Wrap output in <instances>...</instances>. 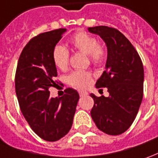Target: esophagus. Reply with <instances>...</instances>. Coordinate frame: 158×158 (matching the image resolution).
<instances>
[{
	"mask_svg": "<svg viewBox=\"0 0 158 158\" xmlns=\"http://www.w3.org/2000/svg\"><path fill=\"white\" fill-rule=\"evenodd\" d=\"M78 93H79V95H80L81 97H83V96H85V95H88V94H89L88 92L83 91V90H78Z\"/></svg>",
	"mask_w": 158,
	"mask_h": 158,
	"instance_id": "34e87169",
	"label": "esophagus"
}]
</instances>
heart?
Listing matches in <instances>:
<instances>
[{
	"label": "heart",
	"instance_id": "b5f03b06",
	"mask_svg": "<svg viewBox=\"0 0 158 158\" xmlns=\"http://www.w3.org/2000/svg\"><path fill=\"white\" fill-rule=\"evenodd\" d=\"M69 44L75 50L88 55L94 64H100L106 56V49L96 39L85 31L77 32L69 40ZM52 59L58 69H66L69 65V53L63 45H56L52 52ZM68 82L78 89H86L92 82V76L88 71H74L68 77Z\"/></svg>",
	"mask_w": 158,
	"mask_h": 158
}]
</instances>
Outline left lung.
<instances>
[{
    "instance_id": "left-lung-1",
    "label": "left lung",
    "mask_w": 158,
    "mask_h": 158,
    "mask_svg": "<svg viewBox=\"0 0 158 158\" xmlns=\"http://www.w3.org/2000/svg\"><path fill=\"white\" fill-rule=\"evenodd\" d=\"M105 42L107 58L105 71L95 87L106 88L108 97L91 94L94 105L90 112L99 130L109 135H119L134 121L143 99V67L138 52L117 29L99 26L89 27Z\"/></svg>"
}]
</instances>
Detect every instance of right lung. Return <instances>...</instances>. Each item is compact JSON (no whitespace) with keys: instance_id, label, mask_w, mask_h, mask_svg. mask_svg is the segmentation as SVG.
Segmentation results:
<instances>
[{"instance_id":"add662e5","label":"right lung","mask_w":158,"mask_h":158,"mask_svg":"<svg viewBox=\"0 0 158 158\" xmlns=\"http://www.w3.org/2000/svg\"><path fill=\"white\" fill-rule=\"evenodd\" d=\"M67 31L60 28L32 38L20 54L15 74V92L20 110L32 131L45 141L54 142L72 127L79 94L65 89L60 98H51L49 89L57 76L52 52Z\"/></svg>"}]
</instances>
